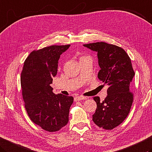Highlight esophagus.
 <instances>
[{
	"instance_id": "obj_1",
	"label": "esophagus",
	"mask_w": 152,
	"mask_h": 152,
	"mask_svg": "<svg viewBox=\"0 0 152 152\" xmlns=\"http://www.w3.org/2000/svg\"><path fill=\"white\" fill-rule=\"evenodd\" d=\"M87 99V97H84V96H77L76 97H74V101L75 102H77V101H81V100H84V99Z\"/></svg>"
}]
</instances>
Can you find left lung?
Wrapping results in <instances>:
<instances>
[{
	"instance_id": "left-lung-1",
	"label": "left lung",
	"mask_w": 152,
	"mask_h": 152,
	"mask_svg": "<svg viewBox=\"0 0 152 152\" xmlns=\"http://www.w3.org/2000/svg\"><path fill=\"white\" fill-rule=\"evenodd\" d=\"M84 46L97 52L101 68L97 77L109 86L103 102L94 97L97 108L92 120L100 128L112 130L125 120L132 107L134 96L130 87L135 73L131 60L125 50L115 45L96 42Z\"/></svg>"
}]
</instances>
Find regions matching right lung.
<instances>
[{"mask_svg":"<svg viewBox=\"0 0 152 152\" xmlns=\"http://www.w3.org/2000/svg\"><path fill=\"white\" fill-rule=\"evenodd\" d=\"M70 45H51L34 50L26 58L21 74L22 97L33 123L48 132L66 126L72 96L55 95L50 86L57 73L58 61Z\"/></svg>","mask_w":152,"mask_h":152,"instance_id":"right-lung-1","label":"right lung"}]
</instances>
